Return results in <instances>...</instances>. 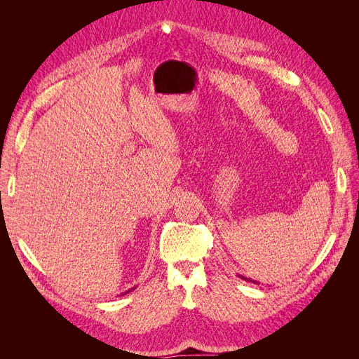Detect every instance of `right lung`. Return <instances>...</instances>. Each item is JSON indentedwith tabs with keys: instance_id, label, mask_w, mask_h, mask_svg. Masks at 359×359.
Segmentation results:
<instances>
[{
	"instance_id": "1",
	"label": "right lung",
	"mask_w": 359,
	"mask_h": 359,
	"mask_svg": "<svg viewBox=\"0 0 359 359\" xmlns=\"http://www.w3.org/2000/svg\"><path fill=\"white\" fill-rule=\"evenodd\" d=\"M133 289H135V287H133ZM126 293H127V292H126Z\"/></svg>"
}]
</instances>
